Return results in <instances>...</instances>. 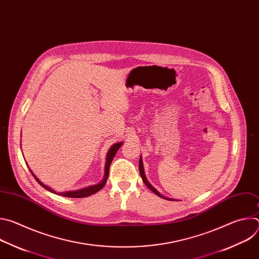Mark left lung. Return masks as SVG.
<instances>
[{
	"label": "left lung",
	"instance_id": "8db88e82",
	"mask_svg": "<svg viewBox=\"0 0 259 259\" xmlns=\"http://www.w3.org/2000/svg\"><path fill=\"white\" fill-rule=\"evenodd\" d=\"M139 172H140V176H141V178H142V181L144 182V184L145 186L149 188L152 192H154L157 196H159L160 198H163V199H166V200H169V201H176L175 199H170V198H166V197H164V196H162L153 186L152 184L149 182V180L146 179V177H145V174H144V170H143V163H142V159H141V157H140V159H139Z\"/></svg>",
	"mask_w": 259,
	"mask_h": 259
}]
</instances>
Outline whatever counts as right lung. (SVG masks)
<instances>
[{
  "mask_svg": "<svg viewBox=\"0 0 259 259\" xmlns=\"http://www.w3.org/2000/svg\"><path fill=\"white\" fill-rule=\"evenodd\" d=\"M122 143H123V142L115 143L114 145L110 146L109 151L107 152V155H106V163H105V168H104V177H103V179H102L99 183L94 184V186H90V187H87V188H84V189H81V190H77V191H68V192H62V193H57V192H55L54 190H52L51 188H49V187L45 186V184H44V183H43V182H42L38 177H36V176L32 173V171H31L30 169H29V171H30V173L32 174V176L34 177V179H35L36 181H38L44 189H46L47 191H49V192H51V193H54V194L59 195V196H62V197H67V198H86V197H89V196H91V195H93V194L97 193L98 191H100V190L105 186L106 180H107V177H108L109 166H110V164H112V161H113V159H114L115 155L117 154L118 150H119L120 147H121Z\"/></svg>",
  "mask_w": 259,
  "mask_h": 259,
  "instance_id": "right-lung-1",
  "label": "right lung"
}]
</instances>
